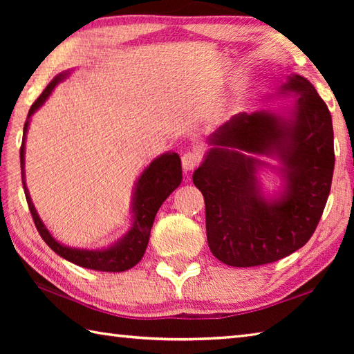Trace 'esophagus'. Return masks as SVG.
I'll return each mask as SVG.
<instances>
[{
    "label": "esophagus",
    "instance_id": "esophagus-1",
    "mask_svg": "<svg viewBox=\"0 0 354 354\" xmlns=\"http://www.w3.org/2000/svg\"><path fill=\"white\" fill-rule=\"evenodd\" d=\"M201 161V156L198 152H194V150H189V152H185L181 158V162H183V169L185 171H190L193 170Z\"/></svg>",
    "mask_w": 354,
    "mask_h": 354
}]
</instances>
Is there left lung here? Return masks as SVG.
Wrapping results in <instances>:
<instances>
[{
    "label": "left lung",
    "mask_w": 354,
    "mask_h": 354,
    "mask_svg": "<svg viewBox=\"0 0 354 354\" xmlns=\"http://www.w3.org/2000/svg\"><path fill=\"white\" fill-rule=\"evenodd\" d=\"M281 94L297 95L288 115L240 112L208 137L212 146L194 170L204 194L207 240L216 259L250 268L288 257L317 230L332 187L333 124L324 100L309 80L290 74ZM257 154L277 157L283 190L261 192Z\"/></svg>",
    "instance_id": "obj_1"
}]
</instances>
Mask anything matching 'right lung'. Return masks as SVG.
Returning a JSON list of instances; mask_svg holds the SVG:
<instances>
[{
	"instance_id": "obj_1",
	"label": "right lung",
	"mask_w": 354,
	"mask_h": 354,
	"mask_svg": "<svg viewBox=\"0 0 354 354\" xmlns=\"http://www.w3.org/2000/svg\"><path fill=\"white\" fill-rule=\"evenodd\" d=\"M70 71H65L57 74L53 79L47 88L44 89L42 94L37 97L36 102L32 104V108L28 111L27 122L24 124V135H22V145L19 149V158H21V175H22V187H24L26 199L32 213L33 222L36 225V230L39 231L44 242L47 243L53 251L57 255H61L62 259L68 260L74 265L102 270V272H123L133 268L137 263L142 259V255L146 252V248L149 243L150 230L155 221V216L158 209L162 205V202L170 196V193L178 189L179 184L183 181V169H181V158L175 152L162 153L150 162L145 171L141 173L137 184H135V192L132 198V213L133 221L131 230L126 234L117 240L114 245L104 250H77V248H70L62 243H59L57 240L50 234V231L45 228V225L37 216L36 208L33 205L32 199L26 185V176H24V152H26V133L28 129L30 117L39 109L45 100L48 99L53 89L62 82L64 79L68 77Z\"/></svg>"
}]
</instances>
